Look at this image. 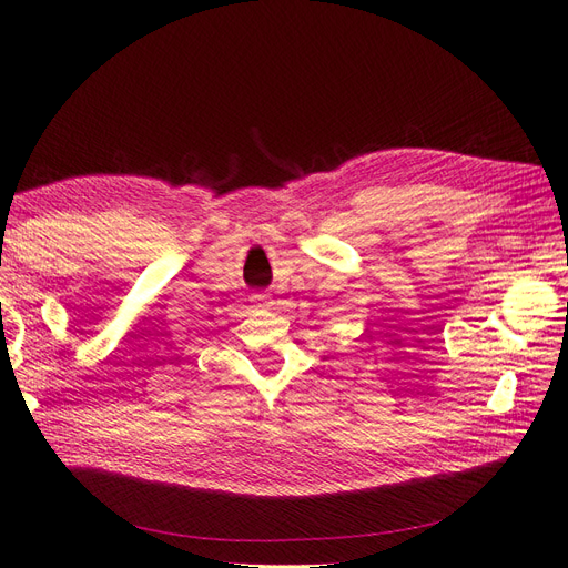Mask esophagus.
Returning <instances> with one entry per match:
<instances>
[{"mask_svg": "<svg viewBox=\"0 0 568 568\" xmlns=\"http://www.w3.org/2000/svg\"><path fill=\"white\" fill-rule=\"evenodd\" d=\"M251 301L255 305H267L270 303V294H265V291H255V294L251 296Z\"/></svg>", "mask_w": 568, "mask_h": 568, "instance_id": "34e87169", "label": "esophagus"}]
</instances>
